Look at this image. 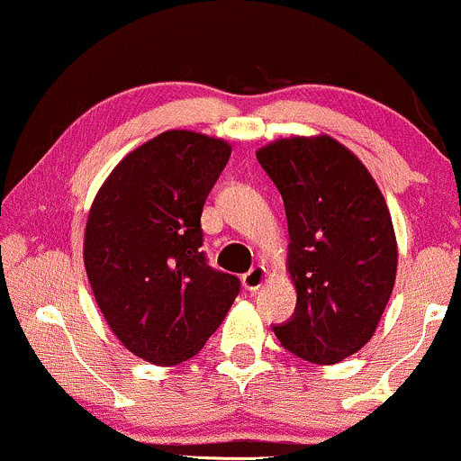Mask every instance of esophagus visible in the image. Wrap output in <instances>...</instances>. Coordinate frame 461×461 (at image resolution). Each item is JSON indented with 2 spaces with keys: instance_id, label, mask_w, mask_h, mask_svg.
Listing matches in <instances>:
<instances>
[{
  "instance_id": "34e87169",
  "label": "esophagus",
  "mask_w": 461,
  "mask_h": 461,
  "mask_svg": "<svg viewBox=\"0 0 461 461\" xmlns=\"http://www.w3.org/2000/svg\"><path fill=\"white\" fill-rule=\"evenodd\" d=\"M264 282H267V268L264 267H256L249 273L242 275V285H245L247 290H251V293H256L258 288H262Z\"/></svg>"
}]
</instances>
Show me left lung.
<instances>
[{
	"label": "left lung",
	"mask_w": 461,
	"mask_h": 461,
	"mask_svg": "<svg viewBox=\"0 0 461 461\" xmlns=\"http://www.w3.org/2000/svg\"><path fill=\"white\" fill-rule=\"evenodd\" d=\"M256 156L282 193L297 288L275 336L308 362H342L373 338L394 288L399 253L382 190L331 136L279 139Z\"/></svg>",
	"instance_id": "obj_1"
}]
</instances>
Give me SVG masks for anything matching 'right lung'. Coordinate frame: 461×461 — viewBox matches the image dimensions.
Instances as JSON below:
<instances>
[{
	"instance_id": "right-lung-1",
	"label": "right lung",
	"mask_w": 461,
	"mask_h": 461,
	"mask_svg": "<svg viewBox=\"0 0 461 461\" xmlns=\"http://www.w3.org/2000/svg\"><path fill=\"white\" fill-rule=\"evenodd\" d=\"M230 153L212 136L162 131L116 164L88 212L95 301L123 347L158 366L197 356L240 293L201 251V212Z\"/></svg>"
}]
</instances>
